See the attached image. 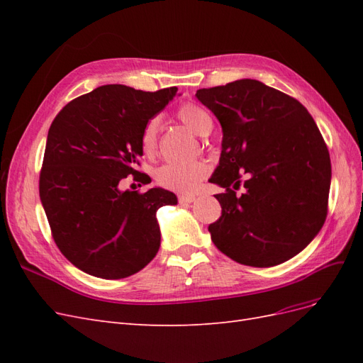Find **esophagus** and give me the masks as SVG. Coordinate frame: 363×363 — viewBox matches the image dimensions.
Wrapping results in <instances>:
<instances>
[{
    "label": "esophagus",
    "instance_id": "obj_1",
    "mask_svg": "<svg viewBox=\"0 0 363 363\" xmlns=\"http://www.w3.org/2000/svg\"><path fill=\"white\" fill-rule=\"evenodd\" d=\"M195 200H196L195 195H179L180 204H189V203H194Z\"/></svg>",
    "mask_w": 363,
    "mask_h": 363
}]
</instances>
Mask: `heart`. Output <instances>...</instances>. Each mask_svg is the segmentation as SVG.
Segmentation results:
<instances>
[{
  "label": "heart",
  "instance_id": "b5f03b06",
  "mask_svg": "<svg viewBox=\"0 0 363 363\" xmlns=\"http://www.w3.org/2000/svg\"><path fill=\"white\" fill-rule=\"evenodd\" d=\"M175 116L188 127L192 133L207 136L212 131L213 118L207 108L196 103L182 104ZM159 128L160 119L157 116L150 118L140 131V147L147 156L152 157L159 151ZM211 172V164L206 160H194L189 163H168L160 167L156 172V182L164 189L180 194H192L199 189L200 183Z\"/></svg>",
  "mask_w": 363,
  "mask_h": 363
}]
</instances>
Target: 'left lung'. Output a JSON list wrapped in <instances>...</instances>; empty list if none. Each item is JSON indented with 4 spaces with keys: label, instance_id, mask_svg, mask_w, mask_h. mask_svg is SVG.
Listing matches in <instances>:
<instances>
[{
    "label": "left lung",
    "instance_id": "obj_1",
    "mask_svg": "<svg viewBox=\"0 0 363 363\" xmlns=\"http://www.w3.org/2000/svg\"><path fill=\"white\" fill-rule=\"evenodd\" d=\"M196 98L224 133L211 179L225 188L215 195L223 211L208 225L213 244L242 265H280L327 218L332 163L321 131L298 100L257 80L207 87ZM240 185L246 191L236 196Z\"/></svg>",
    "mask_w": 363,
    "mask_h": 363
}]
</instances>
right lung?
<instances>
[{"instance_id":"right-lung-1","label":"right lung","mask_w":363,"mask_h":363,"mask_svg":"<svg viewBox=\"0 0 363 363\" xmlns=\"http://www.w3.org/2000/svg\"><path fill=\"white\" fill-rule=\"evenodd\" d=\"M177 87L156 92L106 84L75 98L48 130L39 175V195L51 236L74 267L91 276L118 280L133 276L160 247L157 208L177 204L160 188L121 191L140 172V131L163 111Z\"/></svg>"}]
</instances>
